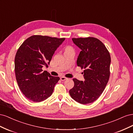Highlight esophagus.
<instances>
[{
    "mask_svg": "<svg viewBox=\"0 0 133 133\" xmlns=\"http://www.w3.org/2000/svg\"><path fill=\"white\" fill-rule=\"evenodd\" d=\"M67 79H68V78L64 77V76H62V77L60 78V80H61L62 81H64V80H67Z\"/></svg>",
    "mask_w": 133,
    "mask_h": 133,
    "instance_id": "1",
    "label": "esophagus"
}]
</instances>
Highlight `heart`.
<instances>
[{"label": "heart", "mask_w": 133, "mask_h": 133, "mask_svg": "<svg viewBox=\"0 0 133 133\" xmlns=\"http://www.w3.org/2000/svg\"><path fill=\"white\" fill-rule=\"evenodd\" d=\"M72 50V49H71V48H70V47H68L66 49V50Z\"/></svg>", "instance_id": "b5f03b06"}]
</instances>
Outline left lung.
<instances>
[{
  "label": "left lung",
  "mask_w": 133,
  "mask_h": 133,
  "mask_svg": "<svg viewBox=\"0 0 133 133\" xmlns=\"http://www.w3.org/2000/svg\"><path fill=\"white\" fill-rule=\"evenodd\" d=\"M72 41L81 49L76 64L84 69L85 80L80 81L74 78V86L69 90V94L80 104L91 103L102 94L108 82L110 55L104 44L96 38H73Z\"/></svg>",
  "instance_id": "1"
}]
</instances>
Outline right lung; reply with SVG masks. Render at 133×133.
I'll return each mask as SVG.
<instances>
[{
	"instance_id": "obj_1",
	"label": "right lung",
	"mask_w": 133,
	"mask_h": 133,
	"mask_svg": "<svg viewBox=\"0 0 133 133\" xmlns=\"http://www.w3.org/2000/svg\"><path fill=\"white\" fill-rule=\"evenodd\" d=\"M64 40L33 35L18 49L14 62L16 79L23 94L31 101H44L53 93L60 78L43 71L42 68L49 65L55 51Z\"/></svg>"
}]
</instances>
